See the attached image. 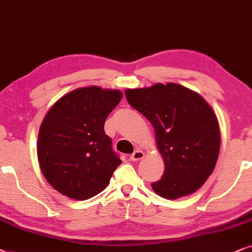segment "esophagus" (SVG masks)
Segmentation results:
<instances>
[{
	"mask_svg": "<svg viewBox=\"0 0 252 252\" xmlns=\"http://www.w3.org/2000/svg\"><path fill=\"white\" fill-rule=\"evenodd\" d=\"M144 157H145V153H144L143 151L137 150V151H135V152L131 154L130 159H131V161H139V160H142Z\"/></svg>",
	"mask_w": 252,
	"mask_h": 252,
	"instance_id": "esophagus-1",
	"label": "esophagus"
}]
</instances>
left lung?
I'll use <instances>...</instances> for the list:
<instances>
[{"instance_id":"1","label":"left lung","mask_w":252,"mask_h":252,"mask_svg":"<svg viewBox=\"0 0 252 252\" xmlns=\"http://www.w3.org/2000/svg\"><path fill=\"white\" fill-rule=\"evenodd\" d=\"M126 100L153 126L165 162L152 189L166 199L193 193L216 167L220 151L219 122L211 106L192 90L175 83L128 89Z\"/></svg>"}]
</instances>
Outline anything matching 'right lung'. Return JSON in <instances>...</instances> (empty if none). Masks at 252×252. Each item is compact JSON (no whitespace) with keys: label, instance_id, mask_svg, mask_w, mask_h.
<instances>
[{"label":"right lung","instance_id":"obj_1","mask_svg":"<svg viewBox=\"0 0 252 252\" xmlns=\"http://www.w3.org/2000/svg\"><path fill=\"white\" fill-rule=\"evenodd\" d=\"M121 99L119 90L82 87L48 110L40 126L36 152L43 176L54 189L84 200L107 187L122 161L103 126Z\"/></svg>","mask_w":252,"mask_h":252}]
</instances>
